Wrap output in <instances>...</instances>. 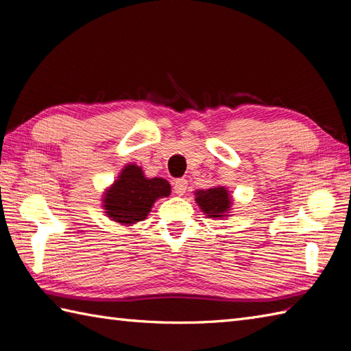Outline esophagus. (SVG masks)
I'll list each match as a JSON object with an SVG mask.
<instances>
[{"label": "esophagus", "instance_id": "obj_1", "mask_svg": "<svg viewBox=\"0 0 351 351\" xmlns=\"http://www.w3.org/2000/svg\"><path fill=\"white\" fill-rule=\"evenodd\" d=\"M173 191L178 196H184V193L187 191V180H184V178H178V180L173 182Z\"/></svg>", "mask_w": 351, "mask_h": 351}]
</instances>
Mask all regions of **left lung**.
<instances>
[{
    "label": "left lung",
    "instance_id": "1",
    "mask_svg": "<svg viewBox=\"0 0 351 351\" xmlns=\"http://www.w3.org/2000/svg\"><path fill=\"white\" fill-rule=\"evenodd\" d=\"M195 195L199 208L208 215V217H228L230 205H232V199H230L229 191L225 187L197 190Z\"/></svg>",
    "mask_w": 351,
    "mask_h": 351
}]
</instances>
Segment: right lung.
<instances>
[{"label":"right lung","mask_w":351,"mask_h":351,"mask_svg":"<svg viewBox=\"0 0 351 351\" xmlns=\"http://www.w3.org/2000/svg\"><path fill=\"white\" fill-rule=\"evenodd\" d=\"M170 195V184L162 178L145 176L136 164H126L114 184L104 193V210L107 217L121 225L131 226L145 220L156 199Z\"/></svg>","instance_id":"obj_1"}]
</instances>
